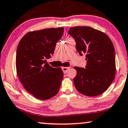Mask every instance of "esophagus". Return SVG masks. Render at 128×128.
<instances>
[{"mask_svg": "<svg viewBox=\"0 0 128 128\" xmlns=\"http://www.w3.org/2000/svg\"><path fill=\"white\" fill-rule=\"evenodd\" d=\"M70 68V67H62V70L63 71V72L64 74H66L67 72V71L69 70V69Z\"/></svg>", "mask_w": 128, "mask_h": 128, "instance_id": "esophagus-1", "label": "esophagus"}]
</instances>
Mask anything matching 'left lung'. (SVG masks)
Instances as JSON below:
<instances>
[{
    "instance_id": "left-lung-1",
    "label": "left lung",
    "mask_w": 128,
    "mask_h": 128,
    "mask_svg": "<svg viewBox=\"0 0 128 128\" xmlns=\"http://www.w3.org/2000/svg\"><path fill=\"white\" fill-rule=\"evenodd\" d=\"M68 34L76 42L80 56L84 53L85 68L75 66L74 83L77 90L87 96L103 93L116 76V54L113 44L105 33L89 26L70 28Z\"/></svg>"
}]
</instances>
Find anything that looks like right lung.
<instances>
[{"mask_svg":"<svg viewBox=\"0 0 128 128\" xmlns=\"http://www.w3.org/2000/svg\"><path fill=\"white\" fill-rule=\"evenodd\" d=\"M64 28H46L28 32L20 41L16 65L21 84L29 93L40 100H48L57 94L63 72L53 68L46 59L53 54L56 43L62 37Z\"/></svg>","mask_w":128,"mask_h":128,"instance_id":"add662e5","label":"right lung"}]
</instances>
